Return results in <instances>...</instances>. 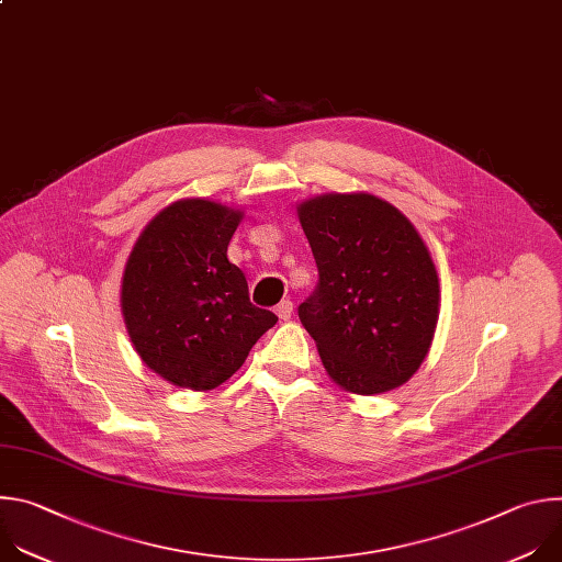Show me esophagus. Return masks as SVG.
Returning <instances> with one entry per match:
<instances>
[{"instance_id": "esophagus-1", "label": "esophagus", "mask_w": 562, "mask_h": 562, "mask_svg": "<svg viewBox=\"0 0 562 562\" xmlns=\"http://www.w3.org/2000/svg\"><path fill=\"white\" fill-rule=\"evenodd\" d=\"M276 313L280 315V319H289L291 313H293V302H291V300H282V302L276 306Z\"/></svg>"}]
</instances>
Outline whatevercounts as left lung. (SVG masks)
<instances>
[{"label": "left lung", "instance_id": "8db88e82", "mask_svg": "<svg viewBox=\"0 0 562 562\" xmlns=\"http://www.w3.org/2000/svg\"><path fill=\"white\" fill-rule=\"evenodd\" d=\"M317 284L297 306L329 375L371 395L407 382L438 323V276L414 224L369 193L297 206Z\"/></svg>", "mask_w": 562, "mask_h": 562}]
</instances>
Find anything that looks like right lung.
I'll return each mask as SVG.
<instances>
[{
	"instance_id": "1",
	"label": "right lung",
	"mask_w": 562,
	"mask_h": 562,
	"mask_svg": "<svg viewBox=\"0 0 562 562\" xmlns=\"http://www.w3.org/2000/svg\"><path fill=\"white\" fill-rule=\"evenodd\" d=\"M243 213L182 200L142 231L122 280V313L135 351L165 380L206 391L245 364L278 315L249 297L226 249Z\"/></svg>"
}]
</instances>
